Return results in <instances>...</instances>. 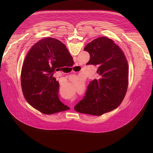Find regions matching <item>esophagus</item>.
<instances>
[{"label":"esophagus","mask_w":153,"mask_h":153,"mask_svg":"<svg viewBox=\"0 0 153 153\" xmlns=\"http://www.w3.org/2000/svg\"><path fill=\"white\" fill-rule=\"evenodd\" d=\"M71 108H73V107H72V106H71Z\"/></svg>","instance_id":"34e87169"}]
</instances>
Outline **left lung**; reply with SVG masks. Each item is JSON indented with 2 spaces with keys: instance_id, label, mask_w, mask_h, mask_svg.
<instances>
[{
  "instance_id": "8db88e82",
  "label": "left lung",
  "mask_w": 153,
  "mask_h": 153,
  "mask_svg": "<svg viewBox=\"0 0 153 153\" xmlns=\"http://www.w3.org/2000/svg\"><path fill=\"white\" fill-rule=\"evenodd\" d=\"M84 50L90 55L86 65H97L100 78L90 83L74 110L99 116L114 110L123 101L128 85V64L122 50L105 37L93 40Z\"/></svg>"
}]
</instances>
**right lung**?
Instances as JSON below:
<instances>
[{
  "mask_svg": "<svg viewBox=\"0 0 153 153\" xmlns=\"http://www.w3.org/2000/svg\"><path fill=\"white\" fill-rule=\"evenodd\" d=\"M73 63L66 46L59 40L47 37L37 42L22 68L21 86L27 102L45 114L69 110L59 99V83L53 74Z\"/></svg>",
  "mask_w": 153,
  "mask_h": 153,
  "instance_id": "right-lung-1",
  "label": "right lung"
}]
</instances>
